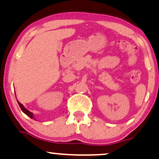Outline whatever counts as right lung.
<instances>
[{
    "mask_svg": "<svg viewBox=\"0 0 159 159\" xmlns=\"http://www.w3.org/2000/svg\"><path fill=\"white\" fill-rule=\"evenodd\" d=\"M17 102H18V104H19L20 107V109H21V110H22L23 112H24V113L26 114V115L28 116L29 117L31 118V119H34V114H33L32 112H30V111H29V110H27V109H26V108L24 107V106H23V105L21 104L20 102H19V101H17Z\"/></svg>",
    "mask_w": 159,
    "mask_h": 159,
    "instance_id": "obj_1",
    "label": "right lung"
}]
</instances>
